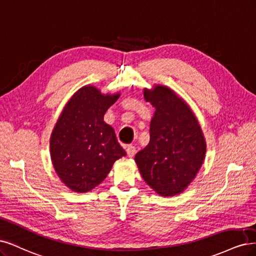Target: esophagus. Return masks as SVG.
<instances>
[{"mask_svg": "<svg viewBox=\"0 0 256 256\" xmlns=\"http://www.w3.org/2000/svg\"><path fill=\"white\" fill-rule=\"evenodd\" d=\"M126 154H128V158H133L135 152H136V149H135V146H128L126 148Z\"/></svg>", "mask_w": 256, "mask_h": 256, "instance_id": "1", "label": "esophagus"}]
</instances>
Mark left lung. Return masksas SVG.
Here are the masks:
<instances>
[{"instance_id":"8db88e82","label":"left lung","mask_w":256,"mask_h":256,"mask_svg":"<svg viewBox=\"0 0 256 256\" xmlns=\"http://www.w3.org/2000/svg\"><path fill=\"white\" fill-rule=\"evenodd\" d=\"M144 98L155 108L150 142L135 155L144 182L162 196L182 194L199 173L206 140L194 110L168 86L144 88Z\"/></svg>"}]
</instances>
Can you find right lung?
Listing matches in <instances>:
<instances>
[{
  "instance_id": "obj_1",
  "label": "right lung",
  "mask_w": 256,
  "mask_h": 256,
  "mask_svg": "<svg viewBox=\"0 0 256 256\" xmlns=\"http://www.w3.org/2000/svg\"><path fill=\"white\" fill-rule=\"evenodd\" d=\"M120 92L103 94L85 85L73 94L50 137V155L57 176L70 190L85 194L101 184L114 162L126 156L114 128L104 121Z\"/></svg>"
}]
</instances>
